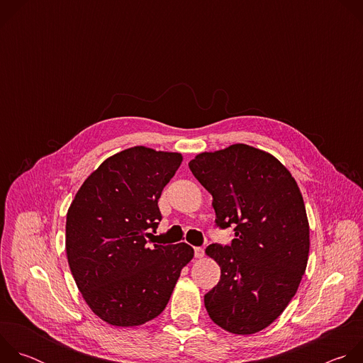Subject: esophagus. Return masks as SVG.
Instances as JSON below:
<instances>
[{
	"label": "esophagus",
	"instance_id": "esophagus-1",
	"mask_svg": "<svg viewBox=\"0 0 363 363\" xmlns=\"http://www.w3.org/2000/svg\"><path fill=\"white\" fill-rule=\"evenodd\" d=\"M194 255H195L196 258L203 257V248H202V247H194Z\"/></svg>",
	"mask_w": 363,
	"mask_h": 363
}]
</instances>
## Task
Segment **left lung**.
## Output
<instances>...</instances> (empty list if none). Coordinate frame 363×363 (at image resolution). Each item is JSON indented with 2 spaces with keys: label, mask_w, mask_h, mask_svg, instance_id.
<instances>
[{
  "label": "left lung",
  "mask_w": 363,
  "mask_h": 363,
  "mask_svg": "<svg viewBox=\"0 0 363 363\" xmlns=\"http://www.w3.org/2000/svg\"><path fill=\"white\" fill-rule=\"evenodd\" d=\"M213 195L216 225L234 227L230 245L205 252L221 277L203 296L211 320L251 335L272 325L296 294L308 257V223L300 189L273 155L237 143L188 164Z\"/></svg>",
  "instance_id": "left-lung-1"
}]
</instances>
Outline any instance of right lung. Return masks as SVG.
Returning a JSON list of instances; mask_svg holds the SVG:
<instances>
[{"label":"right lung","mask_w":363,"mask_h":363,"mask_svg":"<svg viewBox=\"0 0 363 363\" xmlns=\"http://www.w3.org/2000/svg\"><path fill=\"white\" fill-rule=\"evenodd\" d=\"M181 162L174 152L122 150L83 182L70 205L69 266L93 313L109 325L139 326L160 316L194 257L185 242L147 240L162 220V189Z\"/></svg>","instance_id":"add662e5"}]
</instances>
